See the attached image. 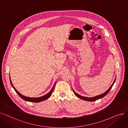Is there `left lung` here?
<instances>
[{
  "mask_svg": "<svg viewBox=\"0 0 128 128\" xmlns=\"http://www.w3.org/2000/svg\"><path fill=\"white\" fill-rule=\"evenodd\" d=\"M115 80H116V78L115 79V80H114V82L112 83V86H110V88L107 90L105 92H104V93L100 95H99V96H94V97H93V98H86V97H84V96H81L80 95L78 94H77L76 92H75L73 90V92L79 98H81L84 100H86V101H89V102H93V101H95V100H96L100 98H103V97H104L105 96H106L107 94L108 93V92H110V89H112V86L114 85V83H115Z\"/></svg>",
  "mask_w": 128,
  "mask_h": 128,
  "instance_id": "left-lung-1",
  "label": "left lung"
}]
</instances>
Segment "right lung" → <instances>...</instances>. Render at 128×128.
Masks as SVG:
<instances>
[{
	"label": "right lung",
	"mask_w": 128,
	"mask_h": 128,
	"mask_svg": "<svg viewBox=\"0 0 128 128\" xmlns=\"http://www.w3.org/2000/svg\"><path fill=\"white\" fill-rule=\"evenodd\" d=\"M10 83H11V86L13 87V88L14 89L15 91L16 92V93L18 94L20 96V98H21L22 99H23L24 100H26V101H28V102H34V103H38V102H42V101H43V100H44L46 99H48V98H50V96H51L52 93L53 92V91L54 90V86H55V85H56V82H55L53 86L52 87V88L51 89V90L48 93H47L46 94L42 96H41V97H39V98H29V97H27V96H25L23 95H22L21 93H19L16 89V88H14V86H13L12 82H11V79H10Z\"/></svg>",
	"instance_id": "obj_1"
}]
</instances>
